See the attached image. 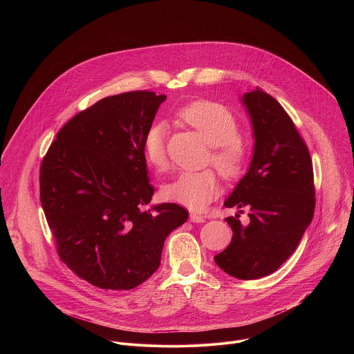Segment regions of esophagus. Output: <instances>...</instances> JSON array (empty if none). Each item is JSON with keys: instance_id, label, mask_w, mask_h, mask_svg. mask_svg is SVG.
Segmentation results:
<instances>
[{"instance_id": "1", "label": "esophagus", "mask_w": 354, "mask_h": 354, "mask_svg": "<svg viewBox=\"0 0 354 354\" xmlns=\"http://www.w3.org/2000/svg\"><path fill=\"white\" fill-rule=\"evenodd\" d=\"M189 220H190L192 223H203V221H205V217L200 216V214H196V213H190Z\"/></svg>"}]
</instances>
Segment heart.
Listing matches in <instances>:
<instances>
[{"mask_svg":"<svg viewBox=\"0 0 354 354\" xmlns=\"http://www.w3.org/2000/svg\"><path fill=\"white\" fill-rule=\"evenodd\" d=\"M178 116L212 147L210 160L223 176L235 178L243 171L246 149L238 138L239 124L228 109L209 100H198L182 108ZM165 142V123H154L144 134V156L157 171H164L168 165ZM218 189L213 171H183L164 185L162 194L175 203L201 210L217 196Z\"/></svg>","mask_w":354,"mask_h":354,"instance_id":"obj_1","label":"heart"}]
</instances>
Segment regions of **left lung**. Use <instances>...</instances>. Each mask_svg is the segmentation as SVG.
Returning a JSON list of instances; mask_svg holds the SVG:
<instances>
[{"label": "left lung", "instance_id": "1", "mask_svg": "<svg viewBox=\"0 0 354 354\" xmlns=\"http://www.w3.org/2000/svg\"><path fill=\"white\" fill-rule=\"evenodd\" d=\"M254 136V154L224 206L238 209L225 221L231 243L214 257L220 269L241 280L276 272L297 249L315 210L310 151L274 97L257 88L241 96ZM250 209V224L239 220Z\"/></svg>", "mask_w": 354, "mask_h": 354}]
</instances>
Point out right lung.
<instances>
[{
  "label": "right lung",
  "instance_id": "obj_1",
  "mask_svg": "<svg viewBox=\"0 0 354 354\" xmlns=\"http://www.w3.org/2000/svg\"><path fill=\"white\" fill-rule=\"evenodd\" d=\"M167 95L133 91L100 99L57 133L40 167V203L60 259L104 290H131L160 268L167 236L189 213L149 205L142 151Z\"/></svg>",
  "mask_w": 354,
  "mask_h": 354
}]
</instances>
